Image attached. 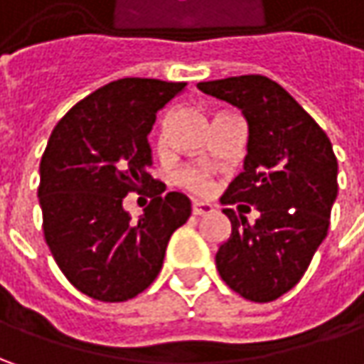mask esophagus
Wrapping results in <instances>:
<instances>
[{
    "instance_id": "obj_1",
    "label": "esophagus",
    "mask_w": 364,
    "mask_h": 364,
    "mask_svg": "<svg viewBox=\"0 0 364 364\" xmlns=\"http://www.w3.org/2000/svg\"><path fill=\"white\" fill-rule=\"evenodd\" d=\"M210 213H215V208L208 203L192 204V215H194V217H206V215H210Z\"/></svg>"
}]
</instances>
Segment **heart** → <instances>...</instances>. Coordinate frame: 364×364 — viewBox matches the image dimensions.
<instances>
[{"label": "heart", "mask_w": 364, "mask_h": 364, "mask_svg": "<svg viewBox=\"0 0 364 364\" xmlns=\"http://www.w3.org/2000/svg\"><path fill=\"white\" fill-rule=\"evenodd\" d=\"M176 180H178L180 186L192 190L196 194H206L210 190V174L204 168L188 166V168H184V170L178 172Z\"/></svg>", "instance_id": "b5f03b06"}]
</instances>
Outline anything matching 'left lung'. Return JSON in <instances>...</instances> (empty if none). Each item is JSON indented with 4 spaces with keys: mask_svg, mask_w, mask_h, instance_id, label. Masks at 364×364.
Returning a JSON list of instances; mask_svg holds the SVG:
<instances>
[{
    "mask_svg": "<svg viewBox=\"0 0 364 364\" xmlns=\"http://www.w3.org/2000/svg\"><path fill=\"white\" fill-rule=\"evenodd\" d=\"M198 89L241 109L249 125L243 172L223 204L257 206L249 225L232 208L231 237L218 247L223 282L245 300H277L306 273L326 239L338 194V161L328 135L275 80L243 75L198 82Z\"/></svg>",
    "mask_w": 364,
    "mask_h": 364,
    "instance_id": "obj_1",
    "label": "left lung"
}]
</instances>
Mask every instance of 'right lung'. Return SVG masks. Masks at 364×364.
Instances as JSON below:
<instances>
[{"mask_svg": "<svg viewBox=\"0 0 364 364\" xmlns=\"http://www.w3.org/2000/svg\"><path fill=\"white\" fill-rule=\"evenodd\" d=\"M184 87L113 80L78 101L50 135L38 186L44 239L64 277L92 300H132L151 286L172 232L188 220V196L166 194L147 172L156 113ZM129 191L152 198L139 221L122 208Z\"/></svg>", "mask_w": 364, "mask_h": 364, "instance_id": "right-lung-1", "label": "right lung"}]
</instances>
